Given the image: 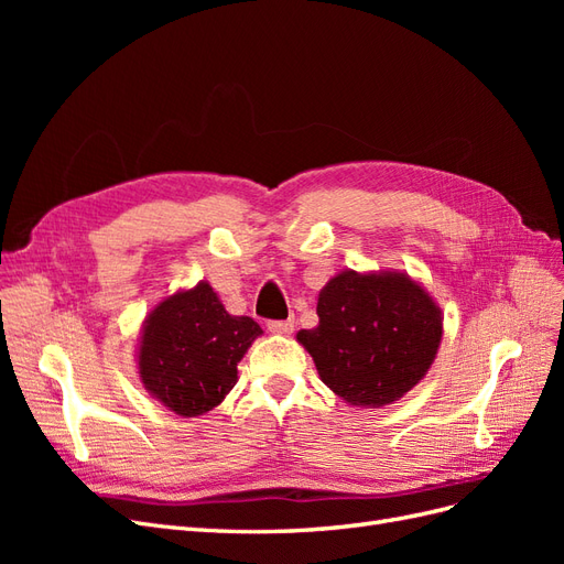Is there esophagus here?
<instances>
[{
	"label": "esophagus",
	"instance_id": "1",
	"mask_svg": "<svg viewBox=\"0 0 564 564\" xmlns=\"http://www.w3.org/2000/svg\"><path fill=\"white\" fill-rule=\"evenodd\" d=\"M268 329L275 332V334H292L294 332V319H270L268 322Z\"/></svg>",
	"mask_w": 564,
	"mask_h": 564
}]
</instances>
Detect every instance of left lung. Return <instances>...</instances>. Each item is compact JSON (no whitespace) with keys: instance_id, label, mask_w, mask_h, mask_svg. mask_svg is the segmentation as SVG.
I'll list each match as a JSON object with an SVG mask.
<instances>
[{"instance_id":"left-lung-1","label":"left lung","mask_w":564,"mask_h":564,"mask_svg":"<svg viewBox=\"0 0 564 564\" xmlns=\"http://www.w3.org/2000/svg\"><path fill=\"white\" fill-rule=\"evenodd\" d=\"M319 324L301 329L319 379L357 406H383L412 390L435 360L440 308L402 272H340L319 292Z\"/></svg>"}]
</instances>
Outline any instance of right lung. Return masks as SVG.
Wrapping results in <instances>:
<instances>
[{"label": "right lung", "mask_w": 564, "mask_h": 564, "mask_svg": "<svg viewBox=\"0 0 564 564\" xmlns=\"http://www.w3.org/2000/svg\"><path fill=\"white\" fill-rule=\"evenodd\" d=\"M261 334L259 322L230 315L207 282L162 301L145 319L143 386L178 416H199L237 383V362Z\"/></svg>", "instance_id": "obj_1"}]
</instances>
